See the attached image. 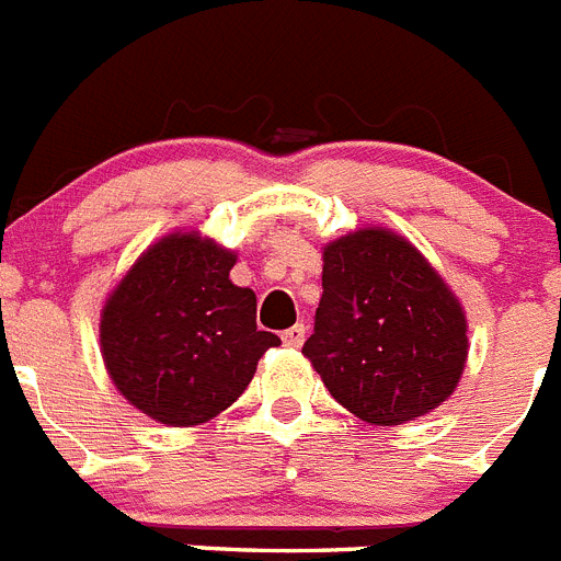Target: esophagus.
<instances>
[{
	"instance_id": "1",
	"label": "esophagus",
	"mask_w": 561,
	"mask_h": 561,
	"mask_svg": "<svg viewBox=\"0 0 561 561\" xmlns=\"http://www.w3.org/2000/svg\"><path fill=\"white\" fill-rule=\"evenodd\" d=\"M305 335H307L305 324H296L290 327V330L282 332V341H285V346H290V350H299L301 343H305Z\"/></svg>"
}]
</instances>
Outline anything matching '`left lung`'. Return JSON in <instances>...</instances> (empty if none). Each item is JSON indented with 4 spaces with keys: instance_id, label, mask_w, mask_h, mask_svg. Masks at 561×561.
Listing matches in <instances>:
<instances>
[{
    "instance_id": "obj_1",
    "label": "left lung",
    "mask_w": 561,
    "mask_h": 561,
    "mask_svg": "<svg viewBox=\"0 0 561 561\" xmlns=\"http://www.w3.org/2000/svg\"><path fill=\"white\" fill-rule=\"evenodd\" d=\"M316 330L301 355L327 391L368 425L436 411L467 366V312L402 234L366 226L324 245Z\"/></svg>"
}]
</instances>
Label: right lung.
Listing matches in <instances>:
<instances>
[{
	"label": "right lung",
	"instance_id": "right-lung-1",
	"mask_svg": "<svg viewBox=\"0 0 561 561\" xmlns=\"http://www.w3.org/2000/svg\"><path fill=\"white\" fill-rule=\"evenodd\" d=\"M237 251L170 231L136 256L100 310L105 371L125 400L168 427L204 425L249 388L274 332L256 296L229 279Z\"/></svg>",
	"mask_w": 561,
	"mask_h": 561
}]
</instances>
